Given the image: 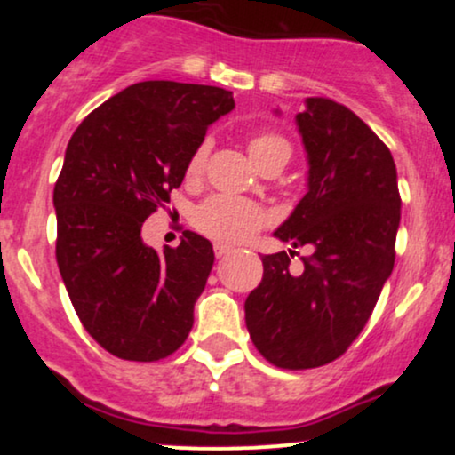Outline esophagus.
I'll use <instances>...</instances> for the list:
<instances>
[{
    "label": "esophagus",
    "mask_w": 455,
    "mask_h": 455,
    "mask_svg": "<svg viewBox=\"0 0 455 455\" xmlns=\"http://www.w3.org/2000/svg\"><path fill=\"white\" fill-rule=\"evenodd\" d=\"M213 252H216V257H218V259H224V257H228V254H233L235 250L231 248V245L216 243V245H213Z\"/></svg>",
    "instance_id": "obj_1"
}]
</instances>
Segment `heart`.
<instances>
[{
	"label": "heart",
	"mask_w": 455,
	"mask_h": 455,
	"mask_svg": "<svg viewBox=\"0 0 455 455\" xmlns=\"http://www.w3.org/2000/svg\"><path fill=\"white\" fill-rule=\"evenodd\" d=\"M207 154H210V143H201L192 151L188 160L186 175L198 177L205 169ZM248 154L254 164L263 166L269 160L280 158V156H291V145L286 139L271 132H260L248 139ZM195 224L201 233L207 237L218 239V242L239 243L252 237L265 224V212L260 210L257 203L245 201L239 196L218 195L207 198L195 213Z\"/></svg>",
	"instance_id": "b5f03b06"
}]
</instances>
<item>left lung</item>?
Listing matches in <instances>:
<instances>
[{
	"label": "left lung",
	"instance_id": "left-lung-1",
	"mask_svg": "<svg viewBox=\"0 0 455 455\" xmlns=\"http://www.w3.org/2000/svg\"><path fill=\"white\" fill-rule=\"evenodd\" d=\"M295 124L307 192L274 237L312 254L299 271L293 250L265 254L263 280L243 307L259 353L278 368L306 370L340 357L372 315L394 269L400 192L387 145L347 107L307 98Z\"/></svg>",
	"mask_w": 455,
	"mask_h": 455
}]
</instances>
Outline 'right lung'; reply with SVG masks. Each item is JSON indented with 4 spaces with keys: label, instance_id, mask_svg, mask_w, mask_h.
Here are the masks:
<instances>
[{
    "label": "right lung",
    "instance_id": "add662e5",
    "mask_svg": "<svg viewBox=\"0 0 455 455\" xmlns=\"http://www.w3.org/2000/svg\"><path fill=\"white\" fill-rule=\"evenodd\" d=\"M233 92L143 81L92 111L66 148L53 190L57 265L87 333L119 359L158 362L186 342L213 267L210 239L184 231L154 250L140 228L169 203Z\"/></svg>",
    "mask_w": 455,
    "mask_h": 455
}]
</instances>
